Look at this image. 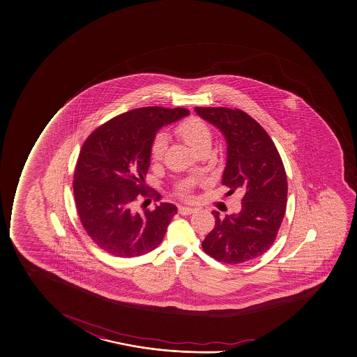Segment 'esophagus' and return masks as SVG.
I'll return each mask as SVG.
<instances>
[{
    "instance_id": "1",
    "label": "esophagus",
    "mask_w": 357,
    "mask_h": 357,
    "mask_svg": "<svg viewBox=\"0 0 357 357\" xmlns=\"http://www.w3.org/2000/svg\"><path fill=\"white\" fill-rule=\"evenodd\" d=\"M195 210H196V208H190V206H181V208H179V213L183 215V216H188V215H191V213H195Z\"/></svg>"
}]
</instances>
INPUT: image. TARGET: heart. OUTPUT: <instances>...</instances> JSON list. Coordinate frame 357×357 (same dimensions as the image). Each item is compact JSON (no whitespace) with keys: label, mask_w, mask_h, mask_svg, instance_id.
Wrapping results in <instances>:
<instances>
[{"label":"heart","mask_w":357,"mask_h":357,"mask_svg":"<svg viewBox=\"0 0 357 357\" xmlns=\"http://www.w3.org/2000/svg\"><path fill=\"white\" fill-rule=\"evenodd\" d=\"M178 135L197 152L198 149L210 147L213 142V132L208 127L204 121L198 117H190L184 120L176 127ZM169 137L165 132H158L155 137H153L151 144V158L152 160L159 161L162 159L165 151L167 149Z\"/></svg>","instance_id":"1"}]
</instances>
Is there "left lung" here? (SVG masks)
Wrapping results in <instances>:
<instances>
[{
	"label": "left lung",
	"instance_id": "obj_1",
	"mask_svg": "<svg viewBox=\"0 0 357 357\" xmlns=\"http://www.w3.org/2000/svg\"><path fill=\"white\" fill-rule=\"evenodd\" d=\"M227 142L222 184L245 193L238 213L220 216L202 242L204 252L225 264H242L267 252L277 237L287 201V178L275 144L257 121L242 110L195 108Z\"/></svg>",
	"mask_w": 357,
	"mask_h": 357
}]
</instances>
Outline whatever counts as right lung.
Here are the masks:
<instances>
[{
    "label": "right lung",
    "instance_id": "1",
    "mask_svg": "<svg viewBox=\"0 0 357 357\" xmlns=\"http://www.w3.org/2000/svg\"><path fill=\"white\" fill-rule=\"evenodd\" d=\"M188 115L183 108L134 109L100 126L85 141L73 193L83 228L100 248L115 257H135L160 245L176 205L160 203L140 215L132 211V202L146 188L153 137Z\"/></svg>",
    "mask_w": 357,
    "mask_h": 357
}]
</instances>
